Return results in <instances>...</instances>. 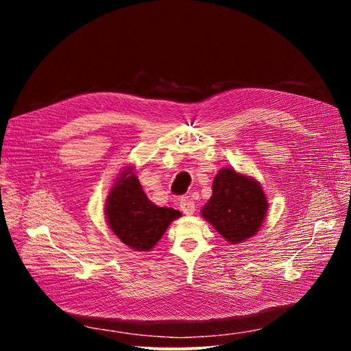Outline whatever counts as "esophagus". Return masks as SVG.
<instances>
[{
  "mask_svg": "<svg viewBox=\"0 0 351 351\" xmlns=\"http://www.w3.org/2000/svg\"><path fill=\"white\" fill-rule=\"evenodd\" d=\"M180 209H182L183 214L192 215L193 212L196 210V205H195V202L190 199V197H182V200H180Z\"/></svg>",
  "mask_w": 351,
  "mask_h": 351,
  "instance_id": "1",
  "label": "esophagus"
}]
</instances>
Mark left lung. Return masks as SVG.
Returning a JSON list of instances; mask_svg holds the SVG:
<instances>
[{"label":"left lung","instance_id":"8db88e82","mask_svg":"<svg viewBox=\"0 0 351 351\" xmlns=\"http://www.w3.org/2000/svg\"><path fill=\"white\" fill-rule=\"evenodd\" d=\"M267 208V197L256 180L222 168L212 184L210 199L202 208V217L227 241L236 244L256 234Z\"/></svg>","mask_w":351,"mask_h":351}]
</instances>
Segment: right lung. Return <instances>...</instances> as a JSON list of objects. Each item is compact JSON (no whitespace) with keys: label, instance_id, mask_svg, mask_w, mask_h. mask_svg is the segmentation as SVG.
<instances>
[{"label":"right lung","instance_id":"add662e5","mask_svg":"<svg viewBox=\"0 0 351 351\" xmlns=\"http://www.w3.org/2000/svg\"><path fill=\"white\" fill-rule=\"evenodd\" d=\"M108 224L114 234L134 250H151L164 236L180 212L159 208L146 197L137 177L127 169L111 189L107 208Z\"/></svg>","mask_w":351,"mask_h":351}]
</instances>
